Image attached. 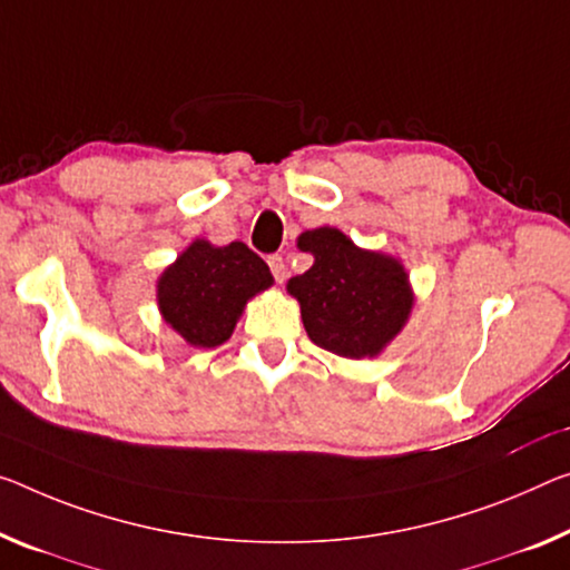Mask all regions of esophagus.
<instances>
[{
    "mask_svg": "<svg viewBox=\"0 0 570 570\" xmlns=\"http://www.w3.org/2000/svg\"><path fill=\"white\" fill-rule=\"evenodd\" d=\"M267 265H269V269H273V275H275L277 283H283L285 275H287V265H285V259L279 257V255H269V257H267Z\"/></svg>",
    "mask_w": 570,
    "mask_h": 570,
    "instance_id": "34e87169",
    "label": "esophagus"
}]
</instances>
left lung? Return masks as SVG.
<instances>
[{"mask_svg": "<svg viewBox=\"0 0 570 570\" xmlns=\"http://www.w3.org/2000/svg\"><path fill=\"white\" fill-rule=\"evenodd\" d=\"M297 249L313 265L287 279V293L301 305L308 338L344 358L380 356L415 305L405 265L387 252L356 247L336 226L303 232Z\"/></svg>", "mask_w": 570, "mask_h": 570, "instance_id": "left-lung-1", "label": "left lung"}]
</instances>
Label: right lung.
Here are the masks:
<instances>
[{"mask_svg": "<svg viewBox=\"0 0 570 570\" xmlns=\"http://www.w3.org/2000/svg\"><path fill=\"white\" fill-rule=\"evenodd\" d=\"M273 283L265 259L244 242L216 247L194 239L157 277V311L186 344L214 348L229 341L244 305Z\"/></svg>", "mask_w": 570, "mask_h": 570, "instance_id": "1", "label": "right lung"}]
</instances>
